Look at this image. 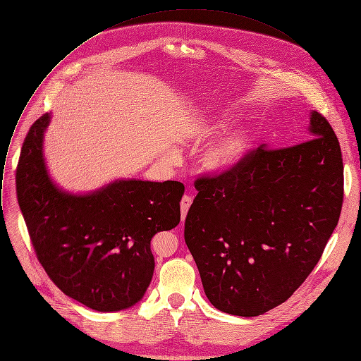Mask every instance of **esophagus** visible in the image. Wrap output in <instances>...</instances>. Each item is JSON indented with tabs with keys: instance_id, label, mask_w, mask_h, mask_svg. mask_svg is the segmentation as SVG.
<instances>
[{
	"instance_id": "1",
	"label": "esophagus",
	"mask_w": 361,
	"mask_h": 361,
	"mask_svg": "<svg viewBox=\"0 0 361 361\" xmlns=\"http://www.w3.org/2000/svg\"><path fill=\"white\" fill-rule=\"evenodd\" d=\"M191 202H192V197L191 195H184L183 197V200H181V216H183V220L185 219V216H187V212H188V209H190V205H191Z\"/></svg>"
}]
</instances>
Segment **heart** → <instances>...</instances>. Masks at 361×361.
Here are the masks:
<instances>
[{
    "instance_id": "heart-1",
    "label": "heart",
    "mask_w": 361,
    "mask_h": 361,
    "mask_svg": "<svg viewBox=\"0 0 361 361\" xmlns=\"http://www.w3.org/2000/svg\"><path fill=\"white\" fill-rule=\"evenodd\" d=\"M250 145L248 133L243 127L227 130L202 151V164L214 173L233 169L247 152Z\"/></svg>"
}]
</instances>
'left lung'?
Instances as JSON below:
<instances>
[{
  "label": "left lung",
  "mask_w": 361,
  "mask_h": 361,
  "mask_svg": "<svg viewBox=\"0 0 361 361\" xmlns=\"http://www.w3.org/2000/svg\"><path fill=\"white\" fill-rule=\"evenodd\" d=\"M307 138L284 148L263 144L233 169L194 183L184 240L205 295L224 313L254 317L288 300L338 223V140L317 111Z\"/></svg>",
  "instance_id": "left-lung-1"
}]
</instances>
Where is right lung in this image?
<instances>
[{"instance_id": "1", "label": "right lung", "mask_w": 361, "mask_h": 361, "mask_svg": "<svg viewBox=\"0 0 361 361\" xmlns=\"http://www.w3.org/2000/svg\"><path fill=\"white\" fill-rule=\"evenodd\" d=\"M39 117L23 144L17 198L38 262L68 297L95 312H120L147 291L159 231L180 223V181L116 180L87 194H73L51 180Z\"/></svg>"}]
</instances>
